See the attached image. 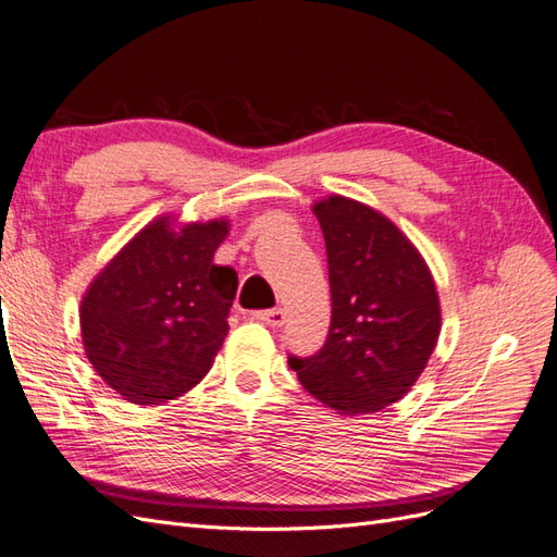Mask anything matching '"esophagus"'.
Listing matches in <instances>:
<instances>
[{
    "label": "esophagus",
    "mask_w": 557,
    "mask_h": 557,
    "mask_svg": "<svg viewBox=\"0 0 557 557\" xmlns=\"http://www.w3.org/2000/svg\"><path fill=\"white\" fill-rule=\"evenodd\" d=\"M252 318L262 320L264 325H272V327H281L285 323V311L283 309H267V311H256Z\"/></svg>",
    "instance_id": "esophagus-1"
}]
</instances>
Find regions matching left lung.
I'll return each instance as SVG.
<instances>
[{
	"mask_svg": "<svg viewBox=\"0 0 557 557\" xmlns=\"http://www.w3.org/2000/svg\"><path fill=\"white\" fill-rule=\"evenodd\" d=\"M313 213L325 237L332 320L320 350L288 356V364L330 409L376 413L423 374L440 339V297L425 260L379 211L334 195Z\"/></svg>",
	"mask_w": 557,
	"mask_h": 557,
	"instance_id": "left-lung-1",
	"label": "left lung"
}]
</instances>
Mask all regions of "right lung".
I'll list each match as a JSON object with an SVG mask.
<instances>
[{
    "instance_id": "obj_1",
    "label": "right lung",
    "mask_w": 557,
    "mask_h": 557,
    "mask_svg": "<svg viewBox=\"0 0 557 557\" xmlns=\"http://www.w3.org/2000/svg\"><path fill=\"white\" fill-rule=\"evenodd\" d=\"M227 221L181 232L150 223L107 264L81 301V332L95 372L134 404L188 393L227 336L237 272L213 264Z\"/></svg>"
}]
</instances>
